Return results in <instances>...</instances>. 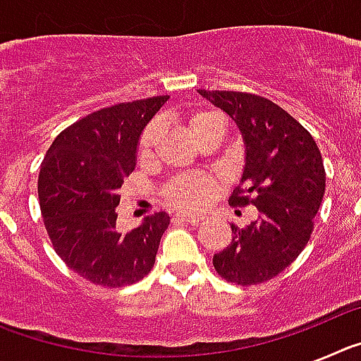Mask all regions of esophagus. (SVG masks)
I'll return each instance as SVG.
<instances>
[{"mask_svg":"<svg viewBox=\"0 0 361 361\" xmlns=\"http://www.w3.org/2000/svg\"><path fill=\"white\" fill-rule=\"evenodd\" d=\"M177 220H183V222H190V224H200L204 220L202 215H186V213H177L175 215Z\"/></svg>","mask_w":361,"mask_h":361,"instance_id":"esophagus-1","label":"esophagus"}]
</instances>
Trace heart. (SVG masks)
Returning a JSON list of instances; mask_svg holds the SVG:
<instances>
[{
	"label": "heart",
	"instance_id": "obj_1",
	"mask_svg": "<svg viewBox=\"0 0 361 361\" xmlns=\"http://www.w3.org/2000/svg\"><path fill=\"white\" fill-rule=\"evenodd\" d=\"M216 117H220L219 114L209 110L193 114V116L190 117V121H188L191 133L195 135V133L202 128L204 124L216 119ZM157 123L148 124L145 128V132L141 133L139 146H137V155H139L141 161H146V159L152 157L155 142H157ZM216 191H219V180H216V178L209 177V175L206 173H183L170 178V180L162 186V199L177 209H183V212H195V209L204 208V206L215 197Z\"/></svg>",
	"mask_w": 361,
	"mask_h": 361
}]
</instances>
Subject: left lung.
Instances as JSON below:
<instances>
[{
  "instance_id": "left-lung-1",
  "label": "left lung",
  "mask_w": 361,
  "mask_h": 361,
  "mask_svg": "<svg viewBox=\"0 0 361 361\" xmlns=\"http://www.w3.org/2000/svg\"><path fill=\"white\" fill-rule=\"evenodd\" d=\"M199 94L224 110L244 137V173L229 204L258 209L245 228L231 226V242L213 255V266L231 283H264L291 266L311 238L325 193L322 153L295 117L262 95Z\"/></svg>"
}]
</instances>
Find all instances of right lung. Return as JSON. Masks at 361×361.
<instances>
[{
    "label": "right lung",
    "mask_w": 361,
    "mask_h": 361,
    "mask_svg": "<svg viewBox=\"0 0 361 361\" xmlns=\"http://www.w3.org/2000/svg\"><path fill=\"white\" fill-rule=\"evenodd\" d=\"M168 99L157 95L88 114L54 139L41 162L37 195L54 250L95 286H130L155 264L168 213L121 231L116 208L124 177L135 170L139 137Z\"/></svg>",
    "instance_id": "right-lung-1"
}]
</instances>
